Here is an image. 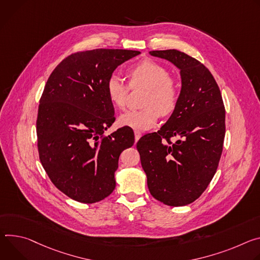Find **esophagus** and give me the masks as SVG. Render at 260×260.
I'll return each mask as SVG.
<instances>
[{
  "label": "esophagus",
  "mask_w": 260,
  "mask_h": 260,
  "mask_svg": "<svg viewBox=\"0 0 260 260\" xmlns=\"http://www.w3.org/2000/svg\"><path fill=\"white\" fill-rule=\"evenodd\" d=\"M134 135H135V141H138V139L141 137V132L138 130H135Z\"/></svg>",
  "instance_id": "34e87169"
}]
</instances>
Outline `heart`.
I'll return each instance as SVG.
<instances>
[{"label":"heart","instance_id":"1","mask_svg":"<svg viewBox=\"0 0 260 260\" xmlns=\"http://www.w3.org/2000/svg\"><path fill=\"white\" fill-rule=\"evenodd\" d=\"M128 77L132 89L145 88L148 93L142 103L145 108L129 110L120 115L119 122L122 126L149 130L157 124L160 114L166 117L175 111L180 99V85L169 76L165 66L153 60H145L129 70ZM106 93L114 107H126L129 86L119 75L112 74L107 79Z\"/></svg>","mask_w":260,"mask_h":260}]
</instances>
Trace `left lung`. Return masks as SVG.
Returning <instances> with one entry per match:
<instances>
[{
  "label": "left lung",
  "instance_id": "left-lung-1",
  "mask_svg": "<svg viewBox=\"0 0 260 260\" xmlns=\"http://www.w3.org/2000/svg\"><path fill=\"white\" fill-rule=\"evenodd\" d=\"M180 69L182 88L175 111L158 132L136 145L149 190L170 207L187 206L211 183L220 161L225 136V108L219 86L209 69L177 49L153 50ZM179 136L176 143L170 137Z\"/></svg>",
  "mask_w": 260,
  "mask_h": 260
}]
</instances>
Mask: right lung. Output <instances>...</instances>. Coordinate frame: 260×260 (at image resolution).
Here are the masks:
<instances>
[{
	"instance_id": "right-lung-1",
	"label": "right lung",
	"mask_w": 260,
	"mask_h": 260,
	"mask_svg": "<svg viewBox=\"0 0 260 260\" xmlns=\"http://www.w3.org/2000/svg\"><path fill=\"white\" fill-rule=\"evenodd\" d=\"M137 50L93 49L70 54L47 79L37 117L39 158L53 185L82 204H94L115 188L121 153L134 134L114 122L106 81Z\"/></svg>"
}]
</instances>
